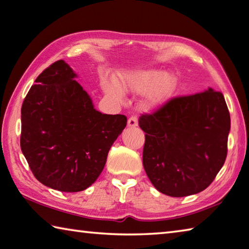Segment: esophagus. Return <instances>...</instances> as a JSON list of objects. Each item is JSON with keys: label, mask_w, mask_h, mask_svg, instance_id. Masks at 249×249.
<instances>
[{"label": "esophagus", "mask_w": 249, "mask_h": 249, "mask_svg": "<svg viewBox=\"0 0 249 249\" xmlns=\"http://www.w3.org/2000/svg\"><path fill=\"white\" fill-rule=\"evenodd\" d=\"M127 125H128V127H136V126L138 125L137 116H130L127 121Z\"/></svg>", "instance_id": "esophagus-1"}]
</instances>
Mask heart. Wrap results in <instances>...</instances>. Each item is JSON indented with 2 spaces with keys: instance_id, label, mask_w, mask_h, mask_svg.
Segmentation results:
<instances>
[{
  "instance_id": "1",
  "label": "heart",
  "mask_w": 249,
  "mask_h": 249,
  "mask_svg": "<svg viewBox=\"0 0 249 249\" xmlns=\"http://www.w3.org/2000/svg\"><path fill=\"white\" fill-rule=\"evenodd\" d=\"M101 86L107 97L115 102L122 101L124 93H147L142 106L150 111L170 100L176 89V79L163 71L136 70L120 71L114 80L102 78Z\"/></svg>"
}]
</instances>
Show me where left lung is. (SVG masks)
<instances>
[{
    "mask_svg": "<svg viewBox=\"0 0 249 249\" xmlns=\"http://www.w3.org/2000/svg\"><path fill=\"white\" fill-rule=\"evenodd\" d=\"M142 164L158 191L171 197L200 193L213 182L228 155L231 119L223 94L206 91L172 98L139 117Z\"/></svg>",
    "mask_w": 249,
    "mask_h": 249,
    "instance_id": "1",
    "label": "left lung"
}]
</instances>
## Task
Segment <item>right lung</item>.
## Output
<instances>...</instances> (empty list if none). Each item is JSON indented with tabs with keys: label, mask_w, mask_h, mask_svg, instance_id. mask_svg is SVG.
I'll use <instances>...</instances> for the list:
<instances>
[{
	"label": "right lung",
	"mask_w": 249,
	"mask_h": 249,
	"mask_svg": "<svg viewBox=\"0 0 249 249\" xmlns=\"http://www.w3.org/2000/svg\"><path fill=\"white\" fill-rule=\"evenodd\" d=\"M63 60L44 70L21 106L20 148L35 178L60 192L96 182L127 117L102 114Z\"/></svg>",
	"instance_id": "add662e5"
}]
</instances>
